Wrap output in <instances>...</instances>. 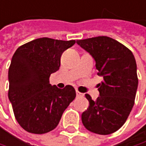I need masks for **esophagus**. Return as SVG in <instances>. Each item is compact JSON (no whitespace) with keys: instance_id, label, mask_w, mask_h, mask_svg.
Returning <instances> with one entry per match:
<instances>
[{"instance_id":"obj_1","label":"esophagus","mask_w":146,"mask_h":146,"mask_svg":"<svg viewBox=\"0 0 146 146\" xmlns=\"http://www.w3.org/2000/svg\"><path fill=\"white\" fill-rule=\"evenodd\" d=\"M76 94H77V97H84V94H82V93L78 92V90L76 91Z\"/></svg>"}]
</instances>
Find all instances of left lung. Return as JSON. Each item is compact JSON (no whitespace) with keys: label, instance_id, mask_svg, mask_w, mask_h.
Wrapping results in <instances>:
<instances>
[{"label":"left lung","instance_id":"obj_1","mask_svg":"<svg viewBox=\"0 0 146 146\" xmlns=\"http://www.w3.org/2000/svg\"><path fill=\"white\" fill-rule=\"evenodd\" d=\"M77 43L92 55L98 74L104 78L97 85L100 96L96 100L85 94L89 106L82 113L83 125L95 134H112L125 123L135 104L138 87L135 57L125 45L105 36Z\"/></svg>","mask_w":146,"mask_h":146}]
</instances>
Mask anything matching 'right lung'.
Wrapping results in <instances>:
<instances>
[{"mask_svg": "<svg viewBox=\"0 0 146 146\" xmlns=\"http://www.w3.org/2000/svg\"><path fill=\"white\" fill-rule=\"evenodd\" d=\"M74 43L75 40L42 37L15 52L8 71V98L17 121L26 131L41 135L54 129L75 99L73 86L60 89L49 84L50 75L59 69L62 52Z\"/></svg>", "mask_w": 146, "mask_h": 146, "instance_id": "right-lung-1", "label": "right lung"}]
</instances>
